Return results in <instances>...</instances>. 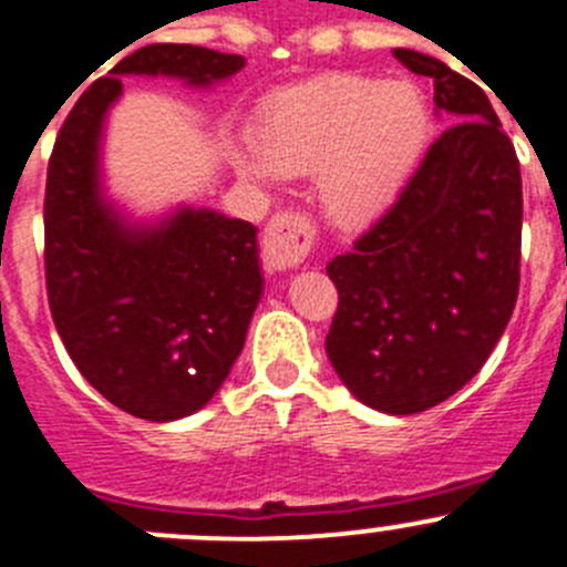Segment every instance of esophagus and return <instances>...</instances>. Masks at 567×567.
Listing matches in <instances>:
<instances>
[{
  "mask_svg": "<svg viewBox=\"0 0 567 567\" xmlns=\"http://www.w3.org/2000/svg\"><path fill=\"white\" fill-rule=\"evenodd\" d=\"M312 238H316V229H312L310 218L299 216V213H277L262 235V255H266L268 266L277 271L299 268L310 255Z\"/></svg>",
  "mask_w": 567,
  "mask_h": 567,
  "instance_id": "1",
  "label": "esophagus"
}]
</instances>
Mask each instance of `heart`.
Returning <instances> with one entry per match:
<instances>
[{
	"label": "heart",
	"instance_id": "1",
	"mask_svg": "<svg viewBox=\"0 0 567 567\" xmlns=\"http://www.w3.org/2000/svg\"><path fill=\"white\" fill-rule=\"evenodd\" d=\"M430 130V102L415 82L329 76L279 99L262 118L260 141L233 146V163L260 188L318 174L327 216L362 227L404 188Z\"/></svg>",
	"mask_w": 567,
	"mask_h": 567
}]
</instances>
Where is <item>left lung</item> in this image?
Returning a JSON list of instances; mask_svg holds the SVG:
<instances>
[{
	"label": "left lung",
	"mask_w": 567,
	"mask_h": 567,
	"mask_svg": "<svg viewBox=\"0 0 567 567\" xmlns=\"http://www.w3.org/2000/svg\"><path fill=\"white\" fill-rule=\"evenodd\" d=\"M430 76L446 132L395 205L327 266L340 296L327 354L340 382L390 415L441 404L480 373L520 282V168L476 82L430 54L393 49Z\"/></svg>",
	"instance_id": "1"
}]
</instances>
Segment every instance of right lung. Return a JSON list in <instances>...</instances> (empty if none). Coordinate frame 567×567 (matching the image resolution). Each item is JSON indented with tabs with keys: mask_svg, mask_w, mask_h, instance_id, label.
<instances>
[{
	"mask_svg": "<svg viewBox=\"0 0 567 567\" xmlns=\"http://www.w3.org/2000/svg\"><path fill=\"white\" fill-rule=\"evenodd\" d=\"M244 65L190 43L137 49L82 91L54 141L43 202L54 327L82 377L144 421L194 415L229 377L262 296L260 246L257 227L210 207L132 218L104 188V126L121 76L213 87Z\"/></svg>",
	"mask_w": 567,
	"mask_h": 567,
	"instance_id": "1",
	"label": "right lung"
}]
</instances>
